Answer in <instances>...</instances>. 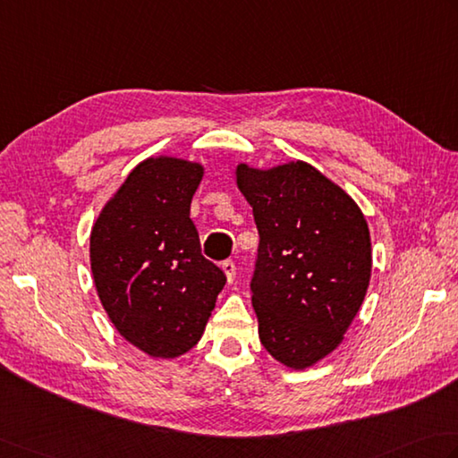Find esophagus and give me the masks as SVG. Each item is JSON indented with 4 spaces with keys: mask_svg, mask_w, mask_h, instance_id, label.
Instances as JSON below:
<instances>
[{
    "mask_svg": "<svg viewBox=\"0 0 458 458\" xmlns=\"http://www.w3.org/2000/svg\"><path fill=\"white\" fill-rule=\"evenodd\" d=\"M222 270H224V274H226L228 284L234 282V277H236V264L232 262V259H226V262L222 264Z\"/></svg>",
    "mask_w": 458,
    "mask_h": 458,
    "instance_id": "esophagus-1",
    "label": "esophagus"
}]
</instances>
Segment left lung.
Segmentation results:
<instances>
[{"instance_id": "1", "label": "left lung", "mask_w": 458, "mask_h": 458, "mask_svg": "<svg viewBox=\"0 0 458 458\" xmlns=\"http://www.w3.org/2000/svg\"><path fill=\"white\" fill-rule=\"evenodd\" d=\"M259 234L252 306L259 342L306 369L344 342L371 277V236L360 206L308 163L236 166Z\"/></svg>"}]
</instances>
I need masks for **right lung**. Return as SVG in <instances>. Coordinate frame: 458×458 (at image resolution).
Here are the masks:
<instances>
[{
    "mask_svg": "<svg viewBox=\"0 0 458 458\" xmlns=\"http://www.w3.org/2000/svg\"><path fill=\"white\" fill-rule=\"evenodd\" d=\"M202 174L191 160H142L91 230L98 300L116 331L150 357L173 360L199 344L226 284L191 220Z\"/></svg>",
    "mask_w": 458,
    "mask_h": 458,
    "instance_id": "1",
    "label": "right lung"
}]
</instances>
